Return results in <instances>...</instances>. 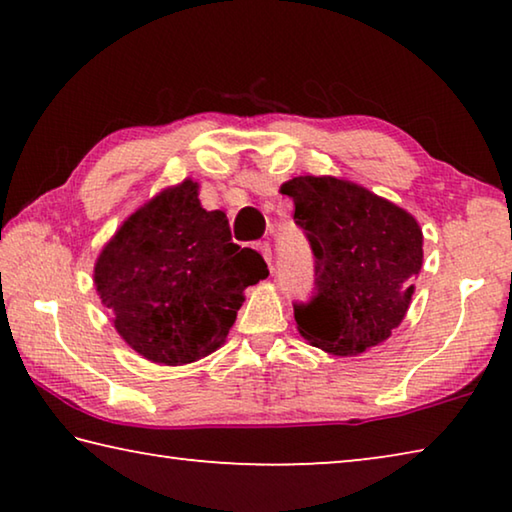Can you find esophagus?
Segmentation results:
<instances>
[{
	"label": "esophagus",
	"mask_w": 512,
	"mask_h": 512,
	"mask_svg": "<svg viewBox=\"0 0 512 512\" xmlns=\"http://www.w3.org/2000/svg\"><path fill=\"white\" fill-rule=\"evenodd\" d=\"M255 248H257V253L264 257V262H266L268 266H271V262H273V255H271V244H268V241H257Z\"/></svg>",
	"instance_id": "esophagus-1"
}]
</instances>
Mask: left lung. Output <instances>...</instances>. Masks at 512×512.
<instances>
[{"label": "left lung", "mask_w": 512, "mask_h": 512, "mask_svg": "<svg viewBox=\"0 0 512 512\" xmlns=\"http://www.w3.org/2000/svg\"><path fill=\"white\" fill-rule=\"evenodd\" d=\"M316 257L314 296L293 305L298 332L336 357L384 343L402 323L422 268L413 216L366 187L298 176L280 187Z\"/></svg>", "instance_id": "1"}]
</instances>
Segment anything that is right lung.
<instances>
[{
  "label": "right lung",
  "mask_w": 512,
  "mask_h": 512,
  "mask_svg": "<svg viewBox=\"0 0 512 512\" xmlns=\"http://www.w3.org/2000/svg\"><path fill=\"white\" fill-rule=\"evenodd\" d=\"M266 275L262 255L232 244L225 214L203 210L187 178L121 223L94 264V287L137 354L185 366L221 348L244 289Z\"/></svg>",
  "instance_id": "add662e5"
}]
</instances>
